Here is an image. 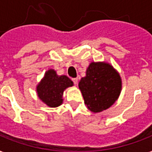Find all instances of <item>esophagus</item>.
Segmentation results:
<instances>
[{"instance_id": "1", "label": "esophagus", "mask_w": 152, "mask_h": 152, "mask_svg": "<svg viewBox=\"0 0 152 152\" xmlns=\"http://www.w3.org/2000/svg\"><path fill=\"white\" fill-rule=\"evenodd\" d=\"M72 82H73V83L75 85H76L77 83H78V79L77 78H72Z\"/></svg>"}]
</instances>
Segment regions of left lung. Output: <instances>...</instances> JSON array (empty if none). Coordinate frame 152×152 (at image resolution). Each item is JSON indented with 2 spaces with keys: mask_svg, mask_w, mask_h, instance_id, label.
Wrapping results in <instances>:
<instances>
[{
  "mask_svg": "<svg viewBox=\"0 0 152 152\" xmlns=\"http://www.w3.org/2000/svg\"><path fill=\"white\" fill-rule=\"evenodd\" d=\"M79 88L88 109L98 113L109 108L118 99L121 81L110 64L92 62L87 69L85 77L80 81Z\"/></svg>",
  "mask_w": 152,
  "mask_h": 152,
  "instance_id": "obj_1",
  "label": "left lung"
}]
</instances>
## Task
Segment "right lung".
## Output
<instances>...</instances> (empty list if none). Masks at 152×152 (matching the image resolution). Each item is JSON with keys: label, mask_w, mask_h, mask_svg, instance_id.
<instances>
[{"label": "right lung", "mask_w": 152, "mask_h": 152, "mask_svg": "<svg viewBox=\"0 0 152 152\" xmlns=\"http://www.w3.org/2000/svg\"><path fill=\"white\" fill-rule=\"evenodd\" d=\"M73 85L66 76H57L50 69L46 72L41 83L37 87L39 99L50 107H57L62 103V95L65 88Z\"/></svg>", "instance_id": "right-lung-1"}]
</instances>
